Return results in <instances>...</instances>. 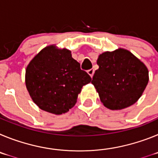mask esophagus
Segmentation results:
<instances>
[{"label": "esophagus", "instance_id": "34e87169", "mask_svg": "<svg viewBox=\"0 0 158 158\" xmlns=\"http://www.w3.org/2000/svg\"><path fill=\"white\" fill-rule=\"evenodd\" d=\"M88 73L90 75V77H93V74H94V69H89V70H88Z\"/></svg>", "mask_w": 158, "mask_h": 158}]
</instances>
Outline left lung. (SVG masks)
<instances>
[{
  "mask_svg": "<svg viewBox=\"0 0 158 158\" xmlns=\"http://www.w3.org/2000/svg\"><path fill=\"white\" fill-rule=\"evenodd\" d=\"M97 65L92 84L106 107L120 110L138 101L149 81V71L143 62L119 48L100 54Z\"/></svg>",
  "mask_w": 158,
  "mask_h": 158,
  "instance_id": "1",
  "label": "left lung"
}]
</instances>
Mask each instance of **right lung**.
<instances>
[{
  "label": "right lung",
  "instance_id": "add662e5",
  "mask_svg": "<svg viewBox=\"0 0 158 158\" xmlns=\"http://www.w3.org/2000/svg\"><path fill=\"white\" fill-rule=\"evenodd\" d=\"M92 78L81 70L70 51L54 45L43 49L26 69L25 83L35 104L47 112L61 115L75 105L78 94Z\"/></svg>",
  "mask_w": 158,
  "mask_h": 158
}]
</instances>
